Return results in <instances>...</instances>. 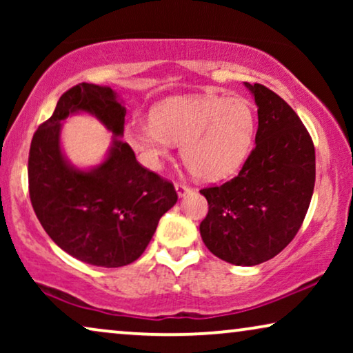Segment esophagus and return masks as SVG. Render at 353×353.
<instances>
[{
	"label": "esophagus",
	"mask_w": 353,
	"mask_h": 353,
	"mask_svg": "<svg viewBox=\"0 0 353 353\" xmlns=\"http://www.w3.org/2000/svg\"><path fill=\"white\" fill-rule=\"evenodd\" d=\"M175 190H176V192H178V196L185 197L186 194H190V192H191V186H188L186 183L176 181V183H175Z\"/></svg>",
	"instance_id": "1"
}]
</instances>
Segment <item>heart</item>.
Wrapping results in <instances>:
<instances>
[{"label": "heart", "instance_id": "obj_1", "mask_svg": "<svg viewBox=\"0 0 353 353\" xmlns=\"http://www.w3.org/2000/svg\"><path fill=\"white\" fill-rule=\"evenodd\" d=\"M255 112L244 98L219 94L176 96L154 109L152 119L133 120L127 139L143 161L161 165L173 144H181V157L192 175L223 180L238 172L252 148Z\"/></svg>", "mask_w": 353, "mask_h": 353}]
</instances>
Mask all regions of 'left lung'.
<instances>
[{"label": "left lung", "mask_w": 353, "mask_h": 353, "mask_svg": "<svg viewBox=\"0 0 353 353\" xmlns=\"http://www.w3.org/2000/svg\"><path fill=\"white\" fill-rule=\"evenodd\" d=\"M259 114L255 148L238 175L201 190L207 249L225 262L252 267L278 255L305 219L315 188V146L302 120L267 86L245 81Z\"/></svg>", "instance_id": "8db88e82"}]
</instances>
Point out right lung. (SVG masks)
<instances>
[{"label":"right lung","instance_id":"obj_1","mask_svg":"<svg viewBox=\"0 0 353 353\" xmlns=\"http://www.w3.org/2000/svg\"><path fill=\"white\" fill-rule=\"evenodd\" d=\"M75 112L94 114L114 133L106 161L91 171L74 169L60 151V122ZM125 114L112 88L79 83L38 127L28 152V192L41 226L62 250L96 267L139 259L178 199L172 181L144 168L119 138Z\"/></svg>","mask_w":353,"mask_h":353}]
</instances>
